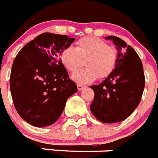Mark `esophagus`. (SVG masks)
Returning a JSON list of instances; mask_svg holds the SVG:
<instances>
[{
    "mask_svg": "<svg viewBox=\"0 0 158 158\" xmlns=\"http://www.w3.org/2000/svg\"><path fill=\"white\" fill-rule=\"evenodd\" d=\"M84 88H85V86H84V85H80V84H78V85H77V89L79 90V91H81V90H82Z\"/></svg>",
    "mask_w": 158,
    "mask_h": 158,
    "instance_id": "obj_1",
    "label": "esophagus"
}]
</instances>
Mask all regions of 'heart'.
I'll list each match as a JSON object with an SVG mask.
<instances>
[{"label":"heart","instance_id":"b5f03b06","mask_svg":"<svg viewBox=\"0 0 158 158\" xmlns=\"http://www.w3.org/2000/svg\"><path fill=\"white\" fill-rule=\"evenodd\" d=\"M85 60L86 68L74 73L72 79L78 83L87 84L97 78L104 79L110 76L116 67L118 52L106 41L95 37L81 38L75 48L68 46L60 52V63L69 72H74Z\"/></svg>","mask_w":158,"mask_h":158}]
</instances>
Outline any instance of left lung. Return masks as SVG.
I'll use <instances>...</instances> for the list:
<instances>
[{
    "mask_svg": "<svg viewBox=\"0 0 158 158\" xmlns=\"http://www.w3.org/2000/svg\"><path fill=\"white\" fill-rule=\"evenodd\" d=\"M106 39L113 40L118 60L106 80L90 86L94 91L90 110L98 121L112 124L126 119L138 106L145 88V74L139 56L130 45L115 36Z\"/></svg>",
    "mask_w": 158,
    "mask_h": 158,
    "instance_id": "obj_1",
    "label": "left lung"
}]
</instances>
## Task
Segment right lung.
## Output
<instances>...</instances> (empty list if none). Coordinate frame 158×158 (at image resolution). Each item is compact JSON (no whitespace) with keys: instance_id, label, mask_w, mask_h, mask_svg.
<instances>
[{"instance_id":"right-lung-1","label":"right lung","mask_w":158,"mask_h":158,"mask_svg":"<svg viewBox=\"0 0 158 158\" xmlns=\"http://www.w3.org/2000/svg\"><path fill=\"white\" fill-rule=\"evenodd\" d=\"M75 38L41 33L25 44L13 63L10 90L15 108L22 119L36 127L57 121L66 101L77 92L60 63V52Z\"/></svg>"}]
</instances>
